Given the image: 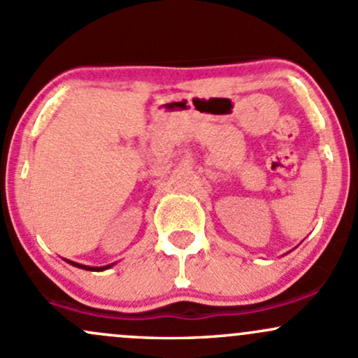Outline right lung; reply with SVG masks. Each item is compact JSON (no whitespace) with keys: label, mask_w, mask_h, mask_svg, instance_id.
<instances>
[{"label":"right lung","mask_w":358,"mask_h":358,"mask_svg":"<svg viewBox=\"0 0 358 358\" xmlns=\"http://www.w3.org/2000/svg\"><path fill=\"white\" fill-rule=\"evenodd\" d=\"M71 263V265H74V266H78V268H85V270H96V272H98V270H105V268H108V266H103V268H95V266H85V265H80V263H74V262H69Z\"/></svg>","instance_id":"add662e5"}]
</instances>
